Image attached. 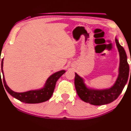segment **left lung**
<instances>
[{
	"mask_svg": "<svg viewBox=\"0 0 131 131\" xmlns=\"http://www.w3.org/2000/svg\"><path fill=\"white\" fill-rule=\"evenodd\" d=\"M115 42L119 53L120 63L118 77L113 86L108 89L101 90L89 89L85 85L83 79L78 74L75 73L74 84L75 90L79 96L84 102L95 105H101L111 103L119 96L126 84L129 77V72L130 74L129 66L127 61L126 53L123 47L119 45L116 38H115Z\"/></svg>",
	"mask_w": 131,
	"mask_h": 131,
	"instance_id": "8db88e82",
	"label": "left lung"
}]
</instances>
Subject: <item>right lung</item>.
Segmentation results:
<instances>
[{
	"mask_svg": "<svg viewBox=\"0 0 131 131\" xmlns=\"http://www.w3.org/2000/svg\"><path fill=\"white\" fill-rule=\"evenodd\" d=\"M3 60L1 63V70H0V76L1 72H2L3 74V81H4V85L6 90L8 91L10 95L13 97H15L17 100H19L20 101L25 102L27 104H37L41 103L46 101L49 100L52 95L53 91H54L55 86L57 81L60 78L63 74L65 72V71L62 70L57 72L51 75L48 79L45 85L43 88L38 90H31L27 91V92L23 93H17L15 91L12 90L8 86L7 83L5 82L4 79V72H3ZM0 61H1V56H0ZM2 81V79H1ZM3 85V84H2Z\"/></svg>",
	"mask_w": 131,
	"mask_h": 131,
	"instance_id": "obj_1",
	"label": "right lung"
}]
</instances>
